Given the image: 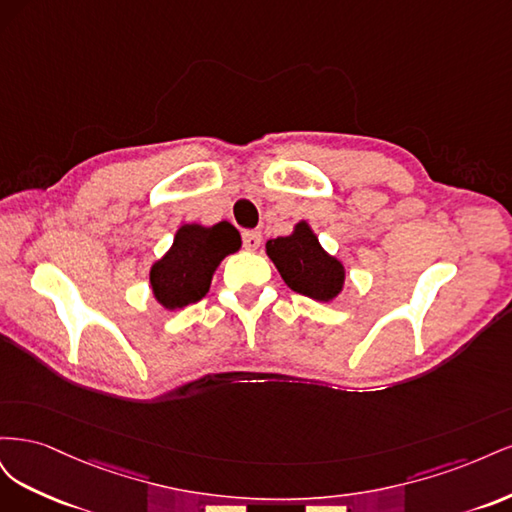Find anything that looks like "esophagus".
<instances>
[{
	"label": "esophagus",
	"instance_id": "esophagus-1",
	"mask_svg": "<svg viewBox=\"0 0 512 512\" xmlns=\"http://www.w3.org/2000/svg\"><path fill=\"white\" fill-rule=\"evenodd\" d=\"M260 241H262V235L258 230H243V245L247 250H256Z\"/></svg>",
	"mask_w": 512,
	"mask_h": 512
}]
</instances>
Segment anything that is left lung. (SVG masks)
Masks as SVG:
<instances>
[{"instance_id": "8db88e82", "label": "left lung", "mask_w": 512, "mask_h": 512, "mask_svg": "<svg viewBox=\"0 0 512 512\" xmlns=\"http://www.w3.org/2000/svg\"><path fill=\"white\" fill-rule=\"evenodd\" d=\"M267 254L275 262L288 288L316 301H331L344 286V267L322 250L305 222L290 237L267 241Z\"/></svg>"}]
</instances>
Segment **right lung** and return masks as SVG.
<instances>
[{"label":"right lung","mask_w":512,"mask_h":512,"mask_svg":"<svg viewBox=\"0 0 512 512\" xmlns=\"http://www.w3.org/2000/svg\"><path fill=\"white\" fill-rule=\"evenodd\" d=\"M241 247L237 228L220 222L211 228L185 224L179 228L173 247L151 269V288L166 309L196 303L209 292L220 260Z\"/></svg>","instance_id":"add662e5"}]
</instances>
